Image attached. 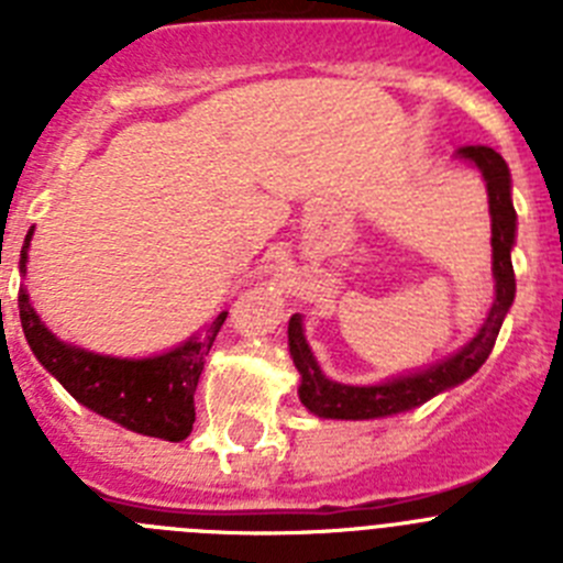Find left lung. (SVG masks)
Masks as SVG:
<instances>
[{
    "label": "left lung",
    "instance_id": "1",
    "mask_svg": "<svg viewBox=\"0 0 563 563\" xmlns=\"http://www.w3.org/2000/svg\"><path fill=\"white\" fill-rule=\"evenodd\" d=\"M460 157L474 163L485 177L487 206H490V245H494V282L496 298L487 312L485 324L479 327L471 341L449 355L445 361L434 363L429 369H420L415 375H400L391 380L375 383V386H346V383L330 380L321 372L310 343L305 338L301 316L290 318L287 338H290V355L296 363L301 383H298V397L316 417L324 420H375V417L400 415L422 406L426 400L437 397L440 391L454 389L462 380L479 372L499 338L501 321L516 298V276L510 251L516 242V211L510 200V172L501 154L487 146H462Z\"/></svg>",
    "mask_w": 563,
    "mask_h": 563
}]
</instances>
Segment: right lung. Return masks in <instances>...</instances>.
I'll use <instances>...</instances> for the list:
<instances>
[{
    "instance_id": "1",
    "label": "right lung",
    "mask_w": 563,
    "mask_h": 563,
    "mask_svg": "<svg viewBox=\"0 0 563 563\" xmlns=\"http://www.w3.org/2000/svg\"><path fill=\"white\" fill-rule=\"evenodd\" d=\"M30 236L33 228L22 247V273L27 271ZM19 318L33 355L81 406L134 434L180 442L194 429V391L228 312L213 318L202 338H188L180 346L154 357L98 355L58 341L42 324L24 287H19Z\"/></svg>"
}]
</instances>
